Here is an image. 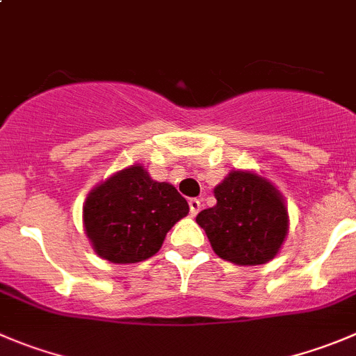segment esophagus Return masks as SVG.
I'll return each mask as SVG.
<instances>
[{"label":"esophagus","mask_w":356,"mask_h":356,"mask_svg":"<svg viewBox=\"0 0 356 356\" xmlns=\"http://www.w3.org/2000/svg\"><path fill=\"white\" fill-rule=\"evenodd\" d=\"M188 206H191V215L195 216L199 213V209H201V201L199 199H191Z\"/></svg>","instance_id":"34e87169"}]
</instances>
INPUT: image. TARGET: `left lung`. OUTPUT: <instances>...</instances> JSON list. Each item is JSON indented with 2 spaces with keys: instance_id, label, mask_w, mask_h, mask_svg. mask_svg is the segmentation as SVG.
Listing matches in <instances>:
<instances>
[{
  "instance_id": "1",
  "label": "left lung",
  "mask_w": 356,
  "mask_h": 356,
  "mask_svg": "<svg viewBox=\"0 0 356 356\" xmlns=\"http://www.w3.org/2000/svg\"><path fill=\"white\" fill-rule=\"evenodd\" d=\"M213 194L216 204L202 209L195 218L213 252L236 266H260L273 260L290 225L282 192L257 172L234 169Z\"/></svg>"
}]
</instances>
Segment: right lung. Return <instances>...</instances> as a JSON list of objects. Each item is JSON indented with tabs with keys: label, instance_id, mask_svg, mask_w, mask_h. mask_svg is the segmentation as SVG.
Here are the masks:
<instances>
[{
	"label": "right lung",
	"instance_id": "right-lung-1",
	"mask_svg": "<svg viewBox=\"0 0 356 356\" xmlns=\"http://www.w3.org/2000/svg\"><path fill=\"white\" fill-rule=\"evenodd\" d=\"M187 215V201L171 184L152 180L145 165L133 164L89 192L83 231L101 259L136 264L154 257L171 227Z\"/></svg>",
	"mask_w": 356,
	"mask_h": 356
}]
</instances>
